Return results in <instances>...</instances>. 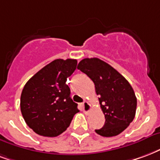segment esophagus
<instances>
[{
	"mask_svg": "<svg viewBox=\"0 0 160 160\" xmlns=\"http://www.w3.org/2000/svg\"><path fill=\"white\" fill-rule=\"evenodd\" d=\"M82 108H83L84 113L87 114L91 111V105L87 102H84L83 103H82Z\"/></svg>",
	"mask_w": 160,
	"mask_h": 160,
	"instance_id": "obj_1",
	"label": "esophagus"
}]
</instances>
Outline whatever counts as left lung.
<instances>
[{
	"label": "left lung",
	"instance_id": "1",
	"mask_svg": "<svg viewBox=\"0 0 160 160\" xmlns=\"http://www.w3.org/2000/svg\"><path fill=\"white\" fill-rule=\"evenodd\" d=\"M77 68L93 81L99 96L105 124L95 131L105 137L120 134L135 118L137 98L133 88L116 69L97 58L81 60Z\"/></svg>",
	"mask_w": 160,
	"mask_h": 160
}]
</instances>
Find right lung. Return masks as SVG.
<instances>
[{"instance_id": "add662e5", "label": "right lung", "mask_w": 160, "mask_h": 160, "mask_svg": "<svg viewBox=\"0 0 160 160\" xmlns=\"http://www.w3.org/2000/svg\"><path fill=\"white\" fill-rule=\"evenodd\" d=\"M76 66V59H56L25 84L20 98L21 113L36 134L58 137L67 130L79 112L66 84Z\"/></svg>"}]
</instances>
